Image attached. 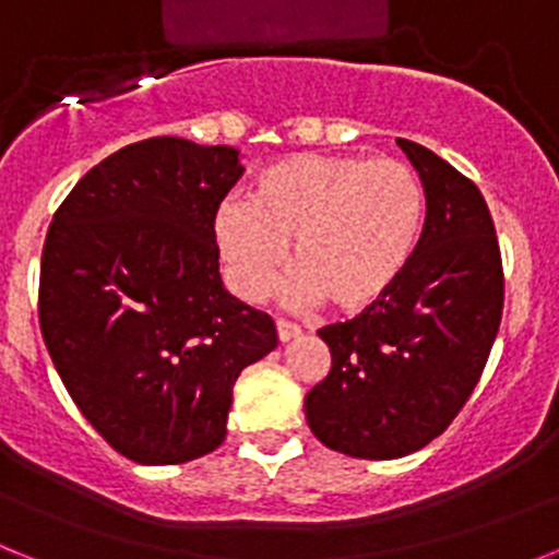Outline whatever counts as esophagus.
Instances as JSON below:
<instances>
[{"instance_id": "esophagus-1", "label": "esophagus", "mask_w": 559, "mask_h": 559, "mask_svg": "<svg viewBox=\"0 0 559 559\" xmlns=\"http://www.w3.org/2000/svg\"><path fill=\"white\" fill-rule=\"evenodd\" d=\"M299 335H302V330L296 328V324H290V322H283V319H280V322H276V338L283 341H294V338H299Z\"/></svg>"}]
</instances>
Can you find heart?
Returning <instances> with one entry per match:
<instances>
[{"label":"heart","mask_w":559,"mask_h":559,"mask_svg":"<svg viewBox=\"0 0 559 559\" xmlns=\"http://www.w3.org/2000/svg\"><path fill=\"white\" fill-rule=\"evenodd\" d=\"M426 224V187L394 156L296 153L265 167L251 201L226 199L212 235L231 290L260 302L288 260L290 305L330 299L341 313L380 302L406 274Z\"/></svg>","instance_id":"obj_1"}]
</instances>
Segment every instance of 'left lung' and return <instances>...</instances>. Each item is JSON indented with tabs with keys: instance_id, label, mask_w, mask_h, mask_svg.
Listing matches in <instances>:
<instances>
[{
	"instance_id": "8db88e82",
	"label": "left lung",
	"mask_w": 559,
	"mask_h": 559,
	"mask_svg": "<svg viewBox=\"0 0 559 559\" xmlns=\"http://www.w3.org/2000/svg\"><path fill=\"white\" fill-rule=\"evenodd\" d=\"M426 187V226L406 274L372 308L328 324L330 372L305 397L316 439L353 459H400L453 423L490 358L503 269L487 201L467 176L397 140Z\"/></svg>"
}]
</instances>
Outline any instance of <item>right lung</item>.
<instances>
[{"label":"right lung","mask_w":559,"mask_h":559,"mask_svg":"<svg viewBox=\"0 0 559 559\" xmlns=\"http://www.w3.org/2000/svg\"><path fill=\"white\" fill-rule=\"evenodd\" d=\"M240 151L153 136L72 187L49 224L38 322L69 397L117 453L181 464L226 437L237 374L276 347L271 316L221 283L212 218Z\"/></svg>","instance_id":"add662e5"}]
</instances>
